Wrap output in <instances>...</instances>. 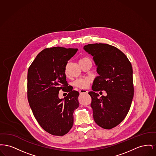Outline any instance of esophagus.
Returning <instances> with one entry per match:
<instances>
[{
    "mask_svg": "<svg viewBox=\"0 0 156 156\" xmlns=\"http://www.w3.org/2000/svg\"><path fill=\"white\" fill-rule=\"evenodd\" d=\"M87 93H88V91L87 90H85V89H81L80 90V94L81 95L83 94H87Z\"/></svg>",
    "mask_w": 156,
    "mask_h": 156,
    "instance_id": "obj_1",
    "label": "esophagus"
}]
</instances>
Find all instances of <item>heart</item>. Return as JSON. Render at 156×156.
Returning a JSON list of instances; mask_svg holds the SVG:
<instances>
[{"label":"heart","instance_id":"heart-1","mask_svg":"<svg viewBox=\"0 0 156 156\" xmlns=\"http://www.w3.org/2000/svg\"><path fill=\"white\" fill-rule=\"evenodd\" d=\"M87 59H89V58H87V57H83L80 60V62H81L83 61H85V60H87ZM90 80L88 78H85V79H80V80H78L76 81H75L74 82V85L80 88H81V89H86L87 88H88L89 87V84H90Z\"/></svg>","mask_w":156,"mask_h":156}]
</instances>
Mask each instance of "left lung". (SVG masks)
<instances>
[{"label":"left lung","mask_w":156,"mask_h":156,"mask_svg":"<svg viewBox=\"0 0 156 156\" xmlns=\"http://www.w3.org/2000/svg\"><path fill=\"white\" fill-rule=\"evenodd\" d=\"M83 49L93 57L99 76L89 92L94 119L98 126L111 129L120 124L128 113L134 95L133 69L126 55L108 44H89ZM105 90L99 97L95 92Z\"/></svg>","instance_id":"obj_1"}]
</instances>
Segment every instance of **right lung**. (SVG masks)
I'll return each instance as SVG.
<instances>
[{
	"label": "right lung",
	"instance_id": "1",
	"mask_svg": "<svg viewBox=\"0 0 156 156\" xmlns=\"http://www.w3.org/2000/svg\"><path fill=\"white\" fill-rule=\"evenodd\" d=\"M78 48L54 47L37 55L27 73V98L33 113L40 126L52 135L62 136L73 126V113L79 106V92L73 89L64 99L60 89L68 86L66 67Z\"/></svg>",
	"mask_w": 156,
	"mask_h": 156
}]
</instances>
